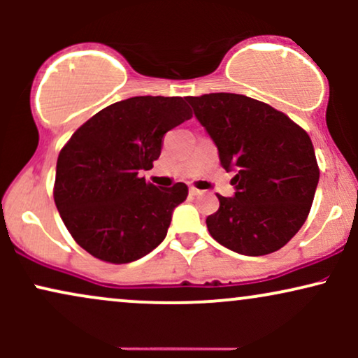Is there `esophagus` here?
Here are the masks:
<instances>
[{"label":"esophagus","instance_id":"34e87169","mask_svg":"<svg viewBox=\"0 0 358 358\" xmlns=\"http://www.w3.org/2000/svg\"><path fill=\"white\" fill-rule=\"evenodd\" d=\"M200 193H202V192H200L199 190V188H190V195H193V196H196V195H200Z\"/></svg>","mask_w":358,"mask_h":358}]
</instances>
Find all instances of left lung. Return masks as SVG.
<instances>
[{
	"label": "left lung",
	"mask_w": 358,
	"mask_h": 358,
	"mask_svg": "<svg viewBox=\"0 0 358 358\" xmlns=\"http://www.w3.org/2000/svg\"><path fill=\"white\" fill-rule=\"evenodd\" d=\"M193 114L234 171V196H219L210 236L242 256L281 249L305 224L320 170L311 139L286 114L229 92L187 97Z\"/></svg>",
	"instance_id": "obj_1"
}]
</instances>
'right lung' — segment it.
I'll return each mask as SVG.
<instances>
[{
    "instance_id": "obj_1",
    "label": "right lung",
    "mask_w": 358,
    "mask_h": 358,
    "mask_svg": "<svg viewBox=\"0 0 358 358\" xmlns=\"http://www.w3.org/2000/svg\"><path fill=\"white\" fill-rule=\"evenodd\" d=\"M192 117L183 97L139 96L108 106L84 122L57 159L55 199L73 241L113 264L141 259L162 244L185 183H146L162 139Z\"/></svg>"
}]
</instances>
